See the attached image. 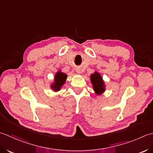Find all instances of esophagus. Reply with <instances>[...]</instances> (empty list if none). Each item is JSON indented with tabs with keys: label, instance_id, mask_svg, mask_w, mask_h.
Instances as JSON below:
<instances>
[{
	"label": "esophagus",
	"instance_id": "obj_1",
	"mask_svg": "<svg viewBox=\"0 0 153 153\" xmlns=\"http://www.w3.org/2000/svg\"><path fill=\"white\" fill-rule=\"evenodd\" d=\"M76 71L78 74H80V73H82V70H81V69H79V68H77V70H76Z\"/></svg>",
	"mask_w": 153,
	"mask_h": 153
}]
</instances>
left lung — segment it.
Here are the masks:
<instances>
[{
	"label": "left lung",
	"instance_id": "1",
	"mask_svg": "<svg viewBox=\"0 0 153 153\" xmlns=\"http://www.w3.org/2000/svg\"><path fill=\"white\" fill-rule=\"evenodd\" d=\"M91 81L94 86V91L97 94H101L104 91V83L100 74L95 72L94 74H92L91 76Z\"/></svg>",
	"mask_w": 153,
	"mask_h": 153
}]
</instances>
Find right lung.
Returning a JSON list of instances; mask_svg holds the SVG:
<instances>
[{
	"label": "right lung",
	"instance_id": "right-lung-1",
	"mask_svg": "<svg viewBox=\"0 0 153 153\" xmlns=\"http://www.w3.org/2000/svg\"><path fill=\"white\" fill-rule=\"evenodd\" d=\"M67 75L62 72H58L55 76V82L52 85V88L54 91H58L60 89V87L64 84L66 79Z\"/></svg>",
	"mask_w": 153,
	"mask_h": 153
}]
</instances>
